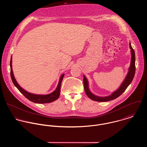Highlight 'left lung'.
Wrapping results in <instances>:
<instances>
[{"instance_id":"8db88e82","label":"left lung","mask_w":147,"mask_h":147,"mask_svg":"<svg viewBox=\"0 0 147 147\" xmlns=\"http://www.w3.org/2000/svg\"><path fill=\"white\" fill-rule=\"evenodd\" d=\"M129 48L131 49V61L130 64V67L128 69V74L126 76L125 79L119 88L117 90L114 92L111 95L106 97H98L93 94L89 90L88 82L86 77L84 75L83 82H84V90L86 93V94L90 99L95 101H98V102H107V101L114 100L117 97H118L119 96H120L125 91V90L128 86V85L131 84L135 74V68H135V54L134 50L132 49L131 46V43L129 42Z\"/></svg>"}]
</instances>
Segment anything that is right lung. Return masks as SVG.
Here are the masks:
<instances>
[{
  "label": "right lung",
  "instance_id": "obj_1",
  "mask_svg": "<svg viewBox=\"0 0 147 147\" xmlns=\"http://www.w3.org/2000/svg\"><path fill=\"white\" fill-rule=\"evenodd\" d=\"M12 67V57H11V61H10V67H11V77L12 82L15 85V86L19 89V90L21 92V93L29 101L33 102L34 103H37V104H46V103L52 102L57 100L59 98V95H60L61 83H62L64 74H62L61 75L59 81V83L58 84V86H57L56 89L53 92H52L51 93H50L49 94H46V95L35 94L30 93L28 92L27 91L25 90L18 84L15 78L14 75H13Z\"/></svg>",
  "mask_w": 147,
  "mask_h": 147
}]
</instances>
